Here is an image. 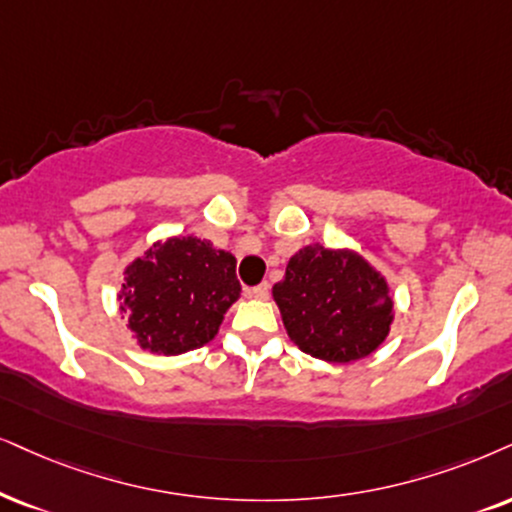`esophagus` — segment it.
<instances>
[{
    "label": "esophagus",
    "mask_w": 512,
    "mask_h": 512,
    "mask_svg": "<svg viewBox=\"0 0 512 512\" xmlns=\"http://www.w3.org/2000/svg\"><path fill=\"white\" fill-rule=\"evenodd\" d=\"M269 283H260V286H252V288H248L245 290V293H248L250 297H257V300H267L269 297Z\"/></svg>",
    "instance_id": "obj_1"
}]
</instances>
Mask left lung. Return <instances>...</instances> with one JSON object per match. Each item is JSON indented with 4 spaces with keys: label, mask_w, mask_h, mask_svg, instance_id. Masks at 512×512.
I'll list each match as a JSON object with an SVG mask.
<instances>
[{
    "label": "left lung",
    "mask_w": 512,
    "mask_h": 512,
    "mask_svg": "<svg viewBox=\"0 0 512 512\" xmlns=\"http://www.w3.org/2000/svg\"><path fill=\"white\" fill-rule=\"evenodd\" d=\"M274 300L290 340L333 364L368 357L390 333L385 278L357 252L302 248L274 286Z\"/></svg>",
    "instance_id": "left-lung-1"
}]
</instances>
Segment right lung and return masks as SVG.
Masks as SVG:
<instances>
[{
	"label": "right lung",
	"mask_w": 512,
	"mask_h": 512,
	"mask_svg": "<svg viewBox=\"0 0 512 512\" xmlns=\"http://www.w3.org/2000/svg\"><path fill=\"white\" fill-rule=\"evenodd\" d=\"M241 295L236 257L210 241L177 236L155 243L127 267L120 309L139 345L172 354L203 347Z\"/></svg>",
	"instance_id": "obj_1"
}]
</instances>
